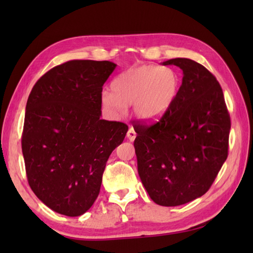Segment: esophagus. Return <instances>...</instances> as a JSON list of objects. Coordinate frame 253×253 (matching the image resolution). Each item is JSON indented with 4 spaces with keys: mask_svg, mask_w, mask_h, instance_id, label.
<instances>
[{
    "mask_svg": "<svg viewBox=\"0 0 253 253\" xmlns=\"http://www.w3.org/2000/svg\"><path fill=\"white\" fill-rule=\"evenodd\" d=\"M136 132H135V129H134V127L133 126H129V128H128V131H127V134H126V136H127V138L131 140V141H133L135 138H136Z\"/></svg>",
    "mask_w": 253,
    "mask_h": 253,
    "instance_id": "34e87169",
    "label": "esophagus"
}]
</instances>
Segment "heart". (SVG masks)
<instances>
[{
  "label": "heart",
  "instance_id": "obj_1",
  "mask_svg": "<svg viewBox=\"0 0 253 253\" xmlns=\"http://www.w3.org/2000/svg\"><path fill=\"white\" fill-rule=\"evenodd\" d=\"M179 76L170 67L154 64L133 65L120 73L112 82V91L102 93L106 109L122 113L132 105L142 120H154L168 113L179 91Z\"/></svg>",
  "mask_w": 253,
  "mask_h": 253
}]
</instances>
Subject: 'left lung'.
I'll list each match as a JSON object with an SVG mask.
<instances>
[{"instance_id":"1","label":"left lung","mask_w":253,"mask_h":253,"mask_svg":"<svg viewBox=\"0 0 253 253\" xmlns=\"http://www.w3.org/2000/svg\"><path fill=\"white\" fill-rule=\"evenodd\" d=\"M182 71L177 98L153 125L136 121L138 174L151 200L174 207L201 197L226 162L231 121L216 78L187 58L168 60Z\"/></svg>"}]
</instances>
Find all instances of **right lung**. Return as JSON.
<instances>
[{
	"label": "right lung",
	"mask_w": 253,
	"mask_h": 253,
	"mask_svg": "<svg viewBox=\"0 0 253 253\" xmlns=\"http://www.w3.org/2000/svg\"><path fill=\"white\" fill-rule=\"evenodd\" d=\"M116 64L72 60L36 82L26 103L22 152L30 188L66 216L85 213L100 192L106 162L128 126L101 119L102 86Z\"/></svg>",
	"instance_id": "1"
}]
</instances>
